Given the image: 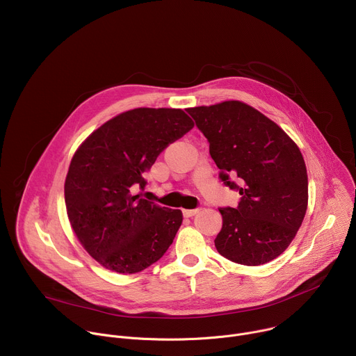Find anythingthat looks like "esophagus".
<instances>
[{
	"instance_id": "34e87169",
	"label": "esophagus",
	"mask_w": 356,
	"mask_h": 356,
	"mask_svg": "<svg viewBox=\"0 0 356 356\" xmlns=\"http://www.w3.org/2000/svg\"><path fill=\"white\" fill-rule=\"evenodd\" d=\"M198 211H200V209H194V210H183V216L188 218V217H193V216H195Z\"/></svg>"
}]
</instances>
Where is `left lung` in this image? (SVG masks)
<instances>
[{"instance_id":"8db88e82","label":"left lung","mask_w":356,"mask_h":356,"mask_svg":"<svg viewBox=\"0 0 356 356\" xmlns=\"http://www.w3.org/2000/svg\"><path fill=\"white\" fill-rule=\"evenodd\" d=\"M186 111L207 138L220 179L241 194L235 209H220L217 250L246 266L273 261L307 211L309 180L300 149L277 124L241 101Z\"/></svg>"}]
</instances>
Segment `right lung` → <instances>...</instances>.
<instances>
[{
	"instance_id": "obj_1",
	"label": "right lung",
	"mask_w": 356,
	"mask_h": 356,
	"mask_svg": "<svg viewBox=\"0 0 356 356\" xmlns=\"http://www.w3.org/2000/svg\"><path fill=\"white\" fill-rule=\"evenodd\" d=\"M194 127L176 108H135L95 129L76 150L65 181L67 217L79 241L106 269L138 273L158 262L181 225L180 210L134 194L145 173Z\"/></svg>"
}]
</instances>
